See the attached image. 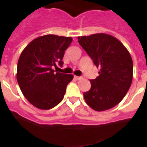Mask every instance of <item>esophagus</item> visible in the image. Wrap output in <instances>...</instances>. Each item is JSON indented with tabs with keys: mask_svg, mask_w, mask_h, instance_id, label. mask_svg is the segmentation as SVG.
<instances>
[{
	"mask_svg": "<svg viewBox=\"0 0 147 147\" xmlns=\"http://www.w3.org/2000/svg\"><path fill=\"white\" fill-rule=\"evenodd\" d=\"M74 78L76 80H80V79H81V77H78V76H75L74 75Z\"/></svg>",
	"mask_w": 147,
	"mask_h": 147,
	"instance_id": "obj_1",
	"label": "esophagus"
}]
</instances>
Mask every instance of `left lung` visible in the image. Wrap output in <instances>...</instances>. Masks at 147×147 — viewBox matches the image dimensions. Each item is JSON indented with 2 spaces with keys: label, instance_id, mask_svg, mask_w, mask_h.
<instances>
[{
  "label": "left lung",
  "instance_id": "8db88e82",
  "mask_svg": "<svg viewBox=\"0 0 147 147\" xmlns=\"http://www.w3.org/2000/svg\"><path fill=\"white\" fill-rule=\"evenodd\" d=\"M78 38L96 67L100 68L98 77L90 80V90L84 93L86 103L98 111L111 109L123 99L132 84L131 55L119 39L109 34L97 33Z\"/></svg>",
  "mask_w": 147,
  "mask_h": 147
}]
</instances>
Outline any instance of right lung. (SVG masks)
Returning a JSON list of instances; mask_svg holds the SVG:
<instances>
[{
	"label": "right lung",
	"instance_id": "1",
	"mask_svg": "<svg viewBox=\"0 0 147 147\" xmlns=\"http://www.w3.org/2000/svg\"><path fill=\"white\" fill-rule=\"evenodd\" d=\"M71 37L46 35L35 38L20 55L17 80L28 101L42 110L53 109L63 100L72 74L54 73L53 67L62 66Z\"/></svg>",
	"mask_w": 147,
	"mask_h": 147
}]
</instances>
